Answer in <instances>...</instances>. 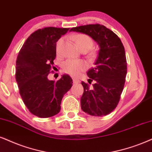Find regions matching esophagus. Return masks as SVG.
<instances>
[{
    "instance_id": "obj_1",
    "label": "esophagus",
    "mask_w": 152,
    "mask_h": 152,
    "mask_svg": "<svg viewBox=\"0 0 152 152\" xmlns=\"http://www.w3.org/2000/svg\"><path fill=\"white\" fill-rule=\"evenodd\" d=\"M80 80L77 79V78H73V83H79Z\"/></svg>"
}]
</instances>
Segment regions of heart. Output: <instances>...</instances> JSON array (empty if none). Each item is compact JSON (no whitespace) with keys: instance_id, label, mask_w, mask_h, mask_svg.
Listing matches in <instances>:
<instances>
[{"instance_id":"heart-1","label":"heart","mask_w":152,"mask_h":152,"mask_svg":"<svg viewBox=\"0 0 152 152\" xmlns=\"http://www.w3.org/2000/svg\"><path fill=\"white\" fill-rule=\"evenodd\" d=\"M74 40L76 45L79 48L80 50H89L93 46L94 42L91 37L84 34H78L74 36ZM64 40L62 38L59 39L57 43V53H59L61 46H62ZM87 68V64L83 61H76L73 59H69L64 62L63 66V69L66 74L74 76H77L83 71L86 70Z\"/></svg>"}]
</instances>
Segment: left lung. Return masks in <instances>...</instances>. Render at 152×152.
<instances>
[{
	"label": "left lung",
	"instance_id": "left-lung-1",
	"mask_svg": "<svg viewBox=\"0 0 152 152\" xmlns=\"http://www.w3.org/2000/svg\"><path fill=\"white\" fill-rule=\"evenodd\" d=\"M70 31L87 34L99 46L95 66L88 70V83L82 81L84 91L80 98L81 109L94 116L110 114L118 105L127 74V61L121 41L103 25L87 24ZM94 80L92 86L89 84Z\"/></svg>",
	"mask_w": 152,
	"mask_h": 152
}]
</instances>
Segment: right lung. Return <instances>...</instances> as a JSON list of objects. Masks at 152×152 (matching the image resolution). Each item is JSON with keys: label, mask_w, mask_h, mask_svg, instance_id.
Segmentation results:
<instances>
[{"label": "right lung", "mask_w": 152, "mask_h": 152, "mask_svg": "<svg viewBox=\"0 0 152 152\" xmlns=\"http://www.w3.org/2000/svg\"><path fill=\"white\" fill-rule=\"evenodd\" d=\"M69 30L39 28L28 36L17 56L15 78L21 97L28 111L40 118L58 114L63 97L73 85L67 74L57 82L48 78L56 57V43Z\"/></svg>", "instance_id": "1"}]
</instances>
